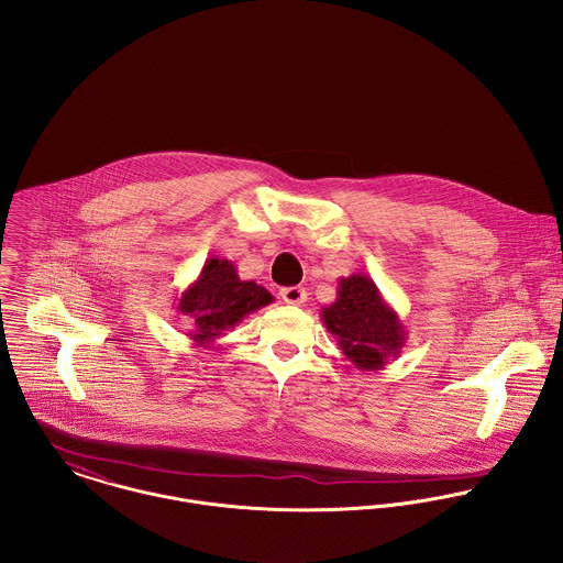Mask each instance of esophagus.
I'll return each mask as SVG.
<instances>
[{
	"mask_svg": "<svg viewBox=\"0 0 563 563\" xmlns=\"http://www.w3.org/2000/svg\"><path fill=\"white\" fill-rule=\"evenodd\" d=\"M280 298H283V302H287V305L302 307V305L307 302V289L300 287V285H296V287H285V289H280Z\"/></svg>",
	"mask_w": 563,
	"mask_h": 563,
	"instance_id": "1",
	"label": "esophagus"
}]
</instances>
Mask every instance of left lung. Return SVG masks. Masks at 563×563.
I'll use <instances>...</instances> for the list:
<instances>
[{"label":"left lung","instance_id":"obj_1","mask_svg":"<svg viewBox=\"0 0 563 563\" xmlns=\"http://www.w3.org/2000/svg\"><path fill=\"white\" fill-rule=\"evenodd\" d=\"M321 321L361 372L384 369L401 354L408 339L404 321L367 274L339 278L336 300L321 309Z\"/></svg>","mask_w":563,"mask_h":563}]
</instances>
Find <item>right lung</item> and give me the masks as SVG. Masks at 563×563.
Here are the masks:
<instances>
[{
	"label": "right lung",
	"mask_w": 563,
	"mask_h": 563,
	"mask_svg": "<svg viewBox=\"0 0 563 563\" xmlns=\"http://www.w3.org/2000/svg\"><path fill=\"white\" fill-rule=\"evenodd\" d=\"M272 302L274 296L254 280H242L231 261L211 256L205 261L198 278L177 300V311L186 312L194 321L189 339L207 347L224 330Z\"/></svg>",
	"instance_id": "right-lung-1"
}]
</instances>
